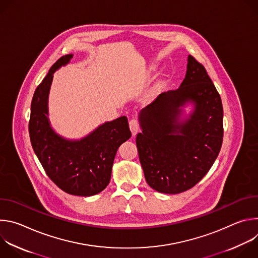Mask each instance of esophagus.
Segmentation results:
<instances>
[{
	"mask_svg": "<svg viewBox=\"0 0 258 258\" xmlns=\"http://www.w3.org/2000/svg\"><path fill=\"white\" fill-rule=\"evenodd\" d=\"M130 128H131L133 136H136L138 134V132L140 131V123L137 118H132L130 120Z\"/></svg>",
	"mask_w": 258,
	"mask_h": 258,
	"instance_id": "esophagus-1",
	"label": "esophagus"
}]
</instances>
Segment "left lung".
Segmentation results:
<instances>
[{"label":"left lung","mask_w":258,"mask_h":258,"mask_svg":"<svg viewBox=\"0 0 258 258\" xmlns=\"http://www.w3.org/2000/svg\"><path fill=\"white\" fill-rule=\"evenodd\" d=\"M188 103L194 110L185 116ZM223 116L222 99L206 69L189 55L179 88L160 94L139 113L142 133L136 143L148 185L178 194L200 181L222 147Z\"/></svg>","instance_id":"obj_1"}]
</instances>
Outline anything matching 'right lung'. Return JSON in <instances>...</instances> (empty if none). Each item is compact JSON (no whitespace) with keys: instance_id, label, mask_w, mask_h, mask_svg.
<instances>
[{"instance_id":"right-lung-1","label":"right lung","mask_w":258,"mask_h":258,"mask_svg":"<svg viewBox=\"0 0 258 258\" xmlns=\"http://www.w3.org/2000/svg\"><path fill=\"white\" fill-rule=\"evenodd\" d=\"M72 57L68 54L58 59L36 88L28 128L33 151L47 175L64 192L89 197L108 186L117 149L132 133L126 116L99 125L81 140L63 138L52 128L48 117V98L53 75Z\"/></svg>"}]
</instances>
